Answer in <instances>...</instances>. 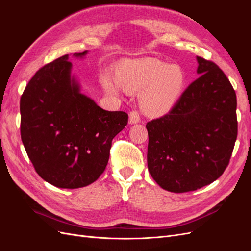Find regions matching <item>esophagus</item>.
<instances>
[{
	"label": "esophagus",
	"instance_id": "1",
	"mask_svg": "<svg viewBox=\"0 0 251 251\" xmlns=\"http://www.w3.org/2000/svg\"><path fill=\"white\" fill-rule=\"evenodd\" d=\"M128 121H130V124H137L140 121V115L138 111L133 110L130 112V118H128Z\"/></svg>",
	"mask_w": 251,
	"mask_h": 251
}]
</instances>
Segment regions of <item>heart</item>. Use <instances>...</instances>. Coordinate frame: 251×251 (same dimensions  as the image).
Here are the masks:
<instances>
[{
  "mask_svg": "<svg viewBox=\"0 0 251 251\" xmlns=\"http://www.w3.org/2000/svg\"><path fill=\"white\" fill-rule=\"evenodd\" d=\"M116 79L105 74L102 86L108 93L119 94L120 85L130 92H140V105L149 115L169 112L184 88L185 75L178 66L156 58L126 60L116 68Z\"/></svg>",
  "mask_w": 251,
  "mask_h": 251,
  "instance_id": "heart-1",
  "label": "heart"
}]
</instances>
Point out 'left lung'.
<instances>
[{"label":"left lung","instance_id":"8db88e82","mask_svg":"<svg viewBox=\"0 0 251 251\" xmlns=\"http://www.w3.org/2000/svg\"><path fill=\"white\" fill-rule=\"evenodd\" d=\"M200 76L165 115L149 121L148 168L163 189L196 191L228 166L238 135L237 95L211 60L197 56Z\"/></svg>","mask_w":251,"mask_h":251}]
</instances>
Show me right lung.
I'll return each mask as SVG.
<instances>
[{"instance_id": "add662e5", "label": "right lung", "mask_w": 251, "mask_h": 251, "mask_svg": "<svg viewBox=\"0 0 251 251\" xmlns=\"http://www.w3.org/2000/svg\"><path fill=\"white\" fill-rule=\"evenodd\" d=\"M87 51L75 53L86 55ZM63 55L43 66L21 96V138L35 172L60 188L93 183L104 172L112 140L127 124L79 93Z\"/></svg>"}]
</instances>
